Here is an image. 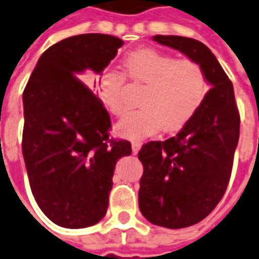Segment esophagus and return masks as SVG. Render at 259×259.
Returning <instances> with one entry per match:
<instances>
[{"label":"esophagus","mask_w":259,"mask_h":259,"mask_svg":"<svg viewBox=\"0 0 259 259\" xmlns=\"http://www.w3.org/2000/svg\"><path fill=\"white\" fill-rule=\"evenodd\" d=\"M131 146H132V153H134V154H137L138 151H139V149H141L142 143L139 141H132Z\"/></svg>","instance_id":"34e87169"}]
</instances>
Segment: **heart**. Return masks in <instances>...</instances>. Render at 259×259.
Returning a JSON list of instances; mask_svg holds the SVG:
<instances>
[{
    "mask_svg": "<svg viewBox=\"0 0 259 259\" xmlns=\"http://www.w3.org/2000/svg\"><path fill=\"white\" fill-rule=\"evenodd\" d=\"M124 75L135 84H145L138 104L116 124V131L130 139H142L161 128L182 130L201 108L207 93L203 68L191 58H176L155 49H138L122 60ZM124 75L105 69L98 77L102 104L112 114L122 112Z\"/></svg>",
    "mask_w": 259,
    "mask_h": 259,
    "instance_id": "b5f03b06",
    "label": "heart"
}]
</instances>
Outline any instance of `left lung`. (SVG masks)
I'll return each mask as SVG.
<instances>
[{"mask_svg":"<svg viewBox=\"0 0 259 259\" xmlns=\"http://www.w3.org/2000/svg\"><path fill=\"white\" fill-rule=\"evenodd\" d=\"M153 39L199 63L211 87L176 137L147 142L138 153L142 214L154 225L186 228L210 214L228 187L240 116L232 81L206 45L178 35Z\"/></svg>","mask_w":259,"mask_h":259,"instance_id":"left-lung-1","label":"left lung"}]
</instances>
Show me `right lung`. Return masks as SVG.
<instances>
[{
	"mask_svg": "<svg viewBox=\"0 0 259 259\" xmlns=\"http://www.w3.org/2000/svg\"><path fill=\"white\" fill-rule=\"evenodd\" d=\"M122 44L105 34L60 40L40 56L23 93L21 149L31 191L64 228L104 219L116 162L132 151L128 141L109 137L110 116L89 87L90 72L104 71Z\"/></svg>",
	"mask_w": 259,
	"mask_h": 259,
	"instance_id": "1",
	"label": "right lung"
}]
</instances>
